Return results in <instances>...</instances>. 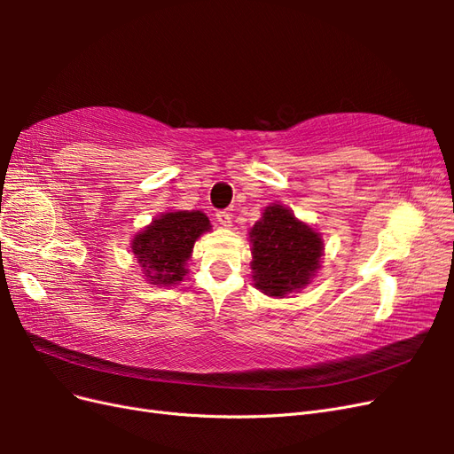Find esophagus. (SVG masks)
Wrapping results in <instances>:
<instances>
[{
    "mask_svg": "<svg viewBox=\"0 0 454 454\" xmlns=\"http://www.w3.org/2000/svg\"><path fill=\"white\" fill-rule=\"evenodd\" d=\"M215 219H217V223L222 225V227H232V217H231V214L229 212H225V210H222V212H217L215 214Z\"/></svg>",
    "mask_w": 454,
    "mask_h": 454,
    "instance_id": "esophagus-1",
    "label": "esophagus"
}]
</instances>
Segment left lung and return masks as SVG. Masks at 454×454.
<instances>
[{"mask_svg":"<svg viewBox=\"0 0 454 454\" xmlns=\"http://www.w3.org/2000/svg\"><path fill=\"white\" fill-rule=\"evenodd\" d=\"M250 242L255 287L265 295L286 297L297 292L320 269V235L282 204L267 206L250 231Z\"/></svg>","mask_w":454,"mask_h":454,"instance_id":"8db88e82","label":"left lung"}]
</instances>
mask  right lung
<instances>
[{"mask_svg":"<svg viewBox=\"0 0 454 454\" xmlns=\"http://www.w3.org/2000/svg\"><path fill=\"white\" fill-rule=\"evenodd\" d=\"M210 227V219L200 210L164 212L153 219L130 246L147 282L153 286L182 282L195 240Z\"/></svg>","mask_w":454,"mask_h":454,"instance_id":"right-lung-1","label":"right lung"}]
</instances>
